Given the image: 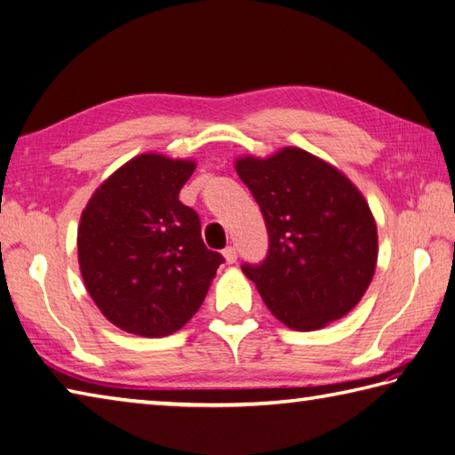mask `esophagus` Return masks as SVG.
Instances as JSON below:
<instances>
[{"label": "esophagus", "instance_id": "1", "mask_svg": "<svg viewBox=\"0 0 455 455\" xmlns=\"http://www.w3.org/2000/svg\"><path fill=\"white\" fill-rule=\"evenodd\" d=\"M224 257H226V263H228V265H234V263L237 261L235 247H226V249H224Z\"/></svg>", "mask_w": 455, "mask_h": 455}]
</instances>
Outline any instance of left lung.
<instances>
[{"mask_svg":"<svg viewBox=\"0 0 455 455\" xmlns=\"http://www.w3.org/2000/svg\"><path fill=\"white\" fill-rule=\"evenodd\" d=\"M235 171L263 212L268 251L243 265L284 326L312 331L344 318L377 267V226L355 184L299 147L267 159L239 156Z\"/></svg>","mask_w":455,"mask_h":455,"instance_id":"left-lung-1","label":"left lung"}]
</instances>
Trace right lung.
Instances as JSON below:
<instances>
[{
    "label": "right lung",
    "instance_id": "obj_1",
    "mask_svg": "<svg viewBox=\"0 0 455 455\" xmlns=\"http://www.w3.org/2000/svg\"><path fill=\"white\" fill-rule=\"evenodd\" d=\"M196 163L143 153L100 184L82 212L78 263L101 314L124 331L163 338L206 299L224 257L179 200Z\"/></svg>",
    "mask_w": 455,
    "mask_h": 455
}]
</instances>
